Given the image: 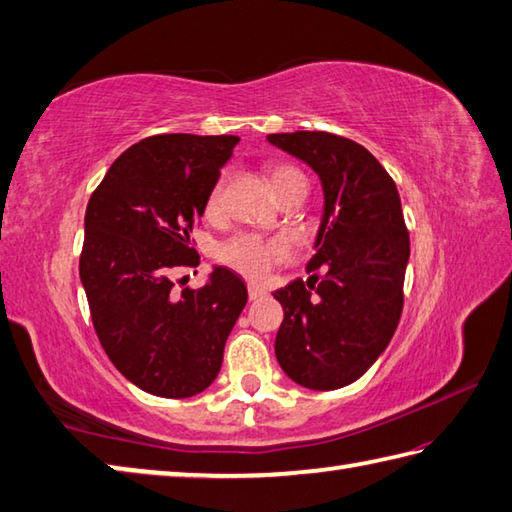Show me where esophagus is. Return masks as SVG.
Wrapping results in <instances>:
<instances>
[{
    "label": "esophagus",
    "instance_id": "obj_1",
    "mask_svg": "<svg viewBox=\"0 0 512 512\" xmlns=\"http://www.w3.org/2000/svg\"><path fill=\"white\" fill-rule=\"evenodd\" d=\"M266 295V290L257 284H248V299L250 302H257V299H262Z\"/></svg>",
    "mask_w": 512,
    "mask_h": 512
}]
</instances>
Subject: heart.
Returning <instances> with one entry per match:
<instances>
[{
	"instance_id": "obj_1",
	"label": "heart",
	"mask_w": 512,
	"mask_h": 512,
	"mask_svg": "<svg viewBox=\"0 0 512 512\" xmlns=\"http://www.w3.org/2000/svg\"><path fill=\"white\" fill-rule=\"evenodd\" d=\"M268 179L270 186L275 188V193H282V190L299 182V179H306L302 170L295 168L293 164H270L268 166ZM222 197H224V177H217L215 184L210 186L206 202H204V213L208 217L219 215L222 210ZM217 259L224 266L237 270L239 275L248 279H264L270 268L277 264L288 262L293 257V246H290L284 237H264L255 233H237L228 237L226 242L217 246Z\"/></svg>"
}]
</instances>
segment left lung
Returning <instances> with one entry per match:
<instances>
[{"label":"left lung","mask_w":512,"mask_h":512,"mask_svg":"<svg viewBox=\"0 0 512 512\" xmlns=\"http://www.w3.org/2000/svg\"><path fill=\"white\" fill-rule=\"evenodd\" d=\"M268 142L304 159L326 195L313 275L275 290L284 308L275 355L299 386L335 390L375 364L402 317L410 253L402 202L393 177L353 139L295 130Z\"/></svg>","instance_id":"obj_1"}]
</instances>
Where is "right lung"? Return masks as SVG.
Segmentation results:
<instances>
[{
    "label": "right lung",
    "mask_w": 512,
    "mask_h": 512,
    "mask_svg": "<svg viewBox=\"0 0 512 512\" xmlns=\"http://www.w3.org/2000/svg\"><path fill=\"white\" fill-rule=\"evenodd\" d=\"M237 135L168 133L130 146L86 206L79 277L110 362L150 395L202 393L246 306L242 277L215 268L204 288L175 290L170 273L199 262L190 239Z\"/></svg>",
    "instance_id": "1"
}]
</instances>
